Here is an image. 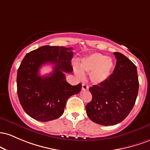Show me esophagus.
Listing matches in <instances>:
<instances>
[{"instance_id":"34e87169","label":"esophagus","mask_w":150,"mask_h":150,"mask_svg":"<svg viewBox=\"0 0 150 150\" xmlns=\"http://www.w3.org/2000/svg\"><path fill=\"white\" fill-rule=\"evenodd\" d=\"M88 85H86V84H83V85H82V90H83V91H85V90H88Z\"/></svg>"}]
</instances>
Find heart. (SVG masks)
<instances>
[{
	"instance_id": "heart-1",
	"label": "heart",
	"mask_w": 150,
	"mask_h": 150,
	"mask_svg": "<svg viewBox=\"0 0 150 150\" xmlns=\"http://www.w3.org/2000/svg\"><path fill=\"white\" fill-rule=\"evenodd\" d=\"M114 62L112 58L99 53H94L81 59V69L75 67L79 77L83 76V71L91 74V80L95 84H100L106 81L112 74Z\"/></svg>"
}]
</instances>
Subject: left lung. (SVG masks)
<instances>
[{
	"mask_svg": "<svg viewBox=\"0 0 150 150\" xmlns=\"http://www.w3.org/2000/svg\"><path fill=\"white\" fill-rule=\"evenodd\" d=\"M116 65L103 83L89 88L92 100L86 106L87 115L99 125H114L132 110L139 89L137 67L127 57L114 52Z\"/></svg>",
	"mask_w": 150,
	"mask_h": 150,
	"instance_id": "8db88e82",
	"label": "left lung"
}]
</instances>
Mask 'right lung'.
Returning <instances> with one entry per match:
<instances>
[{"instance_id": "obj_1", "label": "right lung", "mask_w": 150, "mask_h": 150, "mask_svg": "<svg viewBox=\"0 0 150 150\" xmlns=\"http://www.w3.org/2000/svg\"><path fill=\"white\" fill-rule=\"evenodd\" d=\"M72 47L45 45L28 53L17 74V91L22 107L35 120L47 122L57 119L64 111L68 98L77 94L81 84L71 86L64 73L73 71ZM52 63L53 71L42 77L39 69Z\"/></svg>"}]
</instances>
